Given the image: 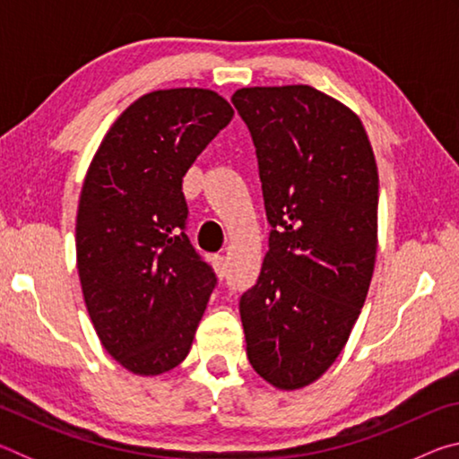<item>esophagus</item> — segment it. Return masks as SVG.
<instances>
[{"mask_svg": "<svg viewBox=\"0 0 459 459\" xmlns=\"http://www.w3.org/2000/svg\"><path fill=\"white\" fill-rule=\"evenodd\" d=\"M212 267L216 271V275L222 279L227 275V257H224V255H212Z\"/></svg>", "mask_w": 459, "mask_h": 459, "instance_id": "1", "label": "esophagus"}]
</instances>
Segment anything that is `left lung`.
<instances>
[{
  "label": "left lung",
  "instance_id": "8db88e82",
  "mask_svg": "<svg viewBox=\"0 0 459 459\" xmlns=\"http://www.w3.org/2000/svg\"><path fill=\"white\" fill-rule=\"evenodd\" d=\"M232 103L257 147L271 222L240 298L247 356L279 391L316 383L344 351L378 247V169L351 107L307 84L245 87Z\"/></svg>",
  "mask_w": 459,
  "mask_h": 459
}]
</instances>
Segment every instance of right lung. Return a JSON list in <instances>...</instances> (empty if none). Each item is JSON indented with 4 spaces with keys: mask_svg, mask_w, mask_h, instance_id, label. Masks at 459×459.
Listing matches in <instances>:
<instances>
[{
    "mask_svg": "<svg viewBox=\"0 0 459 459\" xmlns=\"http://www.w3.org/2000/svg\"><path fill=\"white\" fill-rule=\"evenodd\" d=\"M235 117L219 92H145L100 142L76 211V269L105 351L139 377L192 348L216 277L186 237L182 178Z\"/></svg>",
    "mask_w": 459,
    "mask_h": 459,
    "instance_id": "add662e5",
    "label": "right lung"
}]
</instances>
